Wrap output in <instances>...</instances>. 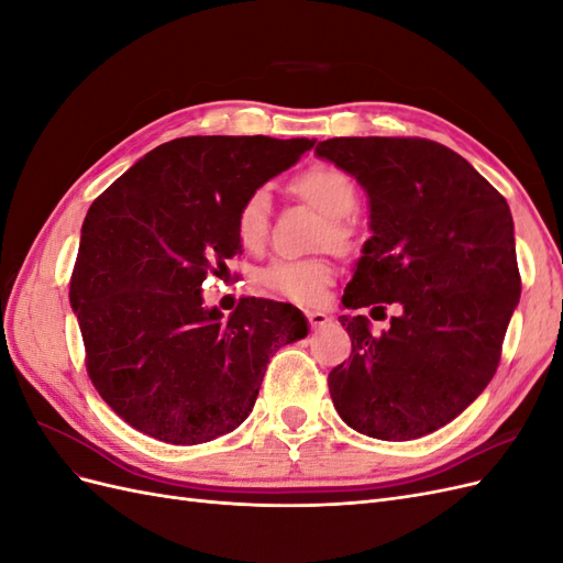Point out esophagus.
I'll return each mask as SVG.
<instances>
[{
  "mask_svg": "<svg viewBox=\"0 0 563 563\" xmlns=\"http://www.w3.org/2000/svg\"><path fill=\"white\" fill-rule=\"evenodd\" d=\"M305 319H308L310 329H321V327H327V323L331 321V317H329L327 312H321V310H310V312H305Z\"/></svg>",
  "mask_w": 563,
  "mask_h": 563,
  "instance_id": "1",
  "label": "esophagus"
}]
</instances>
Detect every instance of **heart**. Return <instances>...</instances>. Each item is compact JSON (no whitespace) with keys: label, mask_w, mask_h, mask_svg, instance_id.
I'll list each match as a JSON object with an SVG mask.
<instances>
[{"label":"heart","mask_w":563,"mask_h":563,"mask_svg":"<svg viewBox=\"0 0 563 563\" xmlns=\"http://www.w3.org/2000/svg\"><path fill=\"white\" fill-rule=\"evenodd\" d=\"M294 192L323 213L327 225L321 230V244H335L345 249L354 244L356 230L350 223V213H354L360 203L354 178L333 164H314L305 168L291 183ZM269 232V192L265 187H255L244 197L236 209L234 234L236 242L246 251H261L267 242ZM335 269L327 258H282L272 261L261 269V284L272 294L284 296L298 305L317 302L333 282Z\"/></svg>","instance_id":"b5f03b06"}]
</instances>
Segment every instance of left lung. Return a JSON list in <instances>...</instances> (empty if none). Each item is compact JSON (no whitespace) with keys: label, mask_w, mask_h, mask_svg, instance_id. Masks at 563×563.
<instances>
[{"label":"left lung","mask_w":563,"mask_h":563,"mask_svg":"<svg viewBox=\"0 0 563 563\" xmlns=\"http://www.w3.org/2000/svg\"><path fill=\"white\" fill-rule=\"evenodd\" d=\"M317 155L352 174L371 201L373 236L343 305L401 308L380 335L362 314L340 317L352 352L329 373L335 411L385 441L430 434L463 413L500 364L521 296L512 213L467 159L428 139H329Z\"/></svg>","instance_id":"obj_1"}]
</instances>
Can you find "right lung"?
Returning a JSON list of instances; mask_svg holds the SVG:
<instances>
[{"instance_id":"obj_1","label":"right lung","mask_w":563,"mask_h":563,"mask_svg":"<svg viewBox=\"0 0 563 563\" xmlns=\"http://www.w3.org/2000/svg\"><path fill=\"white\" fill-rule=\"evenodd\" d=\"M314 141L187 135L164 143L96 197L70 277L84 364L133 430L195 446L242 424L269 356L308 335L291 305L246 298L223 319L201 282L242 253L236 209Z\"/></svg>"}]
</instances>
